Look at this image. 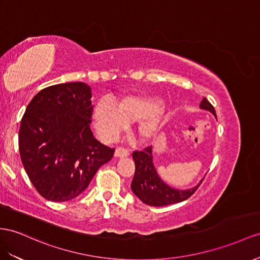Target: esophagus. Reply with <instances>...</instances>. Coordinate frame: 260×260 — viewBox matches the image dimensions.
I'll use <instances>...</instances> for the list:
<instances>
[{
  "instance_id": "obj_1",
  "label": "esophagus",
  "mask_w": 260,
  "mask_h": 260,
  "mask_svg": "<svg viewBox=\"0 0 260 260\" xmlns=\"http://www.w3.org/2000/svg\"><path fill=\"white\" fill-rule=\"evenodd\" d=\"M114 156L117 158H122V157H127L129 156V150L126 149L124 147H118L115 149L114 152Z\"/></svg>"
}]
</instances>
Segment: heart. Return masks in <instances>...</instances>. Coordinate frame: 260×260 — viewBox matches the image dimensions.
Returning <instances> with one entry per match:
<instances>
[{
	"mask_svg": "<svg viewBox=\"0 0 260 260\" xmlns=\"http://www.w3.org/2000/svg\"><path fill=\"white\" fill-rule=\"evenodd\" d=\"M165 109L158 96L128 95L116 103L99 102L93 109V121L99 134L106 139L116 137L127 124H136L137 135L144 142L154 138L160 127Z\"/></svg>",
	"mask_w": 260,
	"mask_h": 260,
	"instance_id": "1",
	"label": "heart"
}]
</instances>
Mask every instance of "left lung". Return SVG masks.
<instances>
[{
  "mask_svg": "<svg viewBox=\"0 0 260 260\" xmlns=\"http://www.w3.org/2000/svg\"><path fill=\"white\" fill-rule=\"evenodd\" d=\"M200 109L211 112L216 117L213 105L203 98ZM135 161V175L131 184L132 191L141 201L150 206H162L182 202L194 193L202 180L191 189H175L162 181L157 174L152 159V148H145L143 151L133 152Z\"/></svg>",
  "mask_w": 260,
  "mask_h": 260,
  "instance_id": "8db88e82",
  "label": "left lung"
}]
</instances>
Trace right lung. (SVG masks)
Here are the masks:
<instances>
[{
    "mask_svg": "<svg viewBox=\"0 0 260 260\" xmlns=\"http://www.w3.org/2000/svg\"><path fill=\"white\" fill-rule=\"evenodd\" d=\"M91 98L84 82L61 83L39 91L26 108L19 155L30 182L49 201L78 197L114 154L93 136Z\"/></svg>",
    "mask_w": 260,
    "mask_h": 260,
    "instance_id": "right-lung-1",
    "label": "right lung"
}]
</instances>
